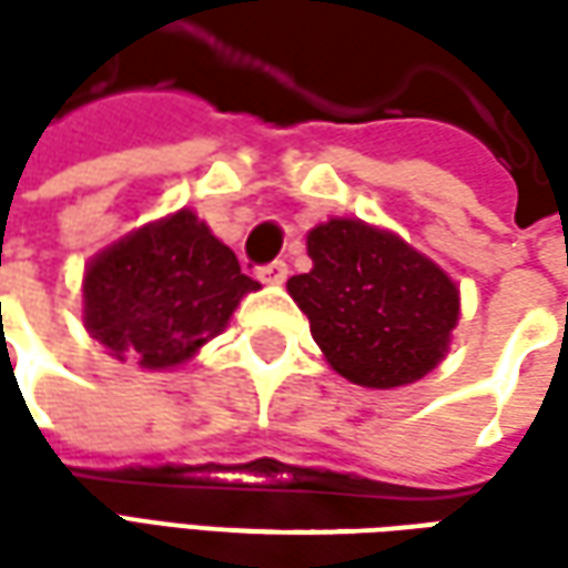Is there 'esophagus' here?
Segmentation results:
<instances>
[{
  "label": "esophagus",
  "instance_id": "34e87169",
  "mask_svg": "<svg viewBox=\"0 0 568 568\" xmlns=\"http://www.w3.org/2000/svg\"><path fill=\"white\" fill-rule=\"evenodd\" d=\"M258 281L262 284H284L287 281V265L284 262H268L258 268Z\"/></svg>",
  "mask_w": 568,
  "mask_h": 568
}]
</instances>
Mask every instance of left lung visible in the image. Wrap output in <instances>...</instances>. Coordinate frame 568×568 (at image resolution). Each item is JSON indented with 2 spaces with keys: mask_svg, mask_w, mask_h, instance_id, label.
<instances>
[{
  "mask_svg": "<svg viewBox=\"0 0 568 568\" xmlns=\"http://www.w3.org/2000/svg\"><path fill=\"white\" fill-rule=\"evenodd\" d=\"M313 272L287 281L325 361L366 388L424 379L458 325V287L402 236L357 217L310 230Z\"/></svg>",
  "mask_w": 568,
  "mask_h": 568,
  "instance_id": "8db88e82",
  "label": "left lung"
}]
</instances>
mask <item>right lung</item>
<instances>
[{
  "mask_svg": "<svg viewBox=\"0 0 568 568\" xmlns=\"http://www.w3.org/2000/svg\"><path fill=\"white\" fill-rule=\"evenodd\" d=\"M84 328L116 361L144 369L186 363L224 332L258 281L192 211L144 224L84 268Z\"/></svg>",
  "mask_w": 568,
  "mask_h": 568,
  "instance_id": "right-lung-1",
  "label": "right lung"
}]
</instances>
